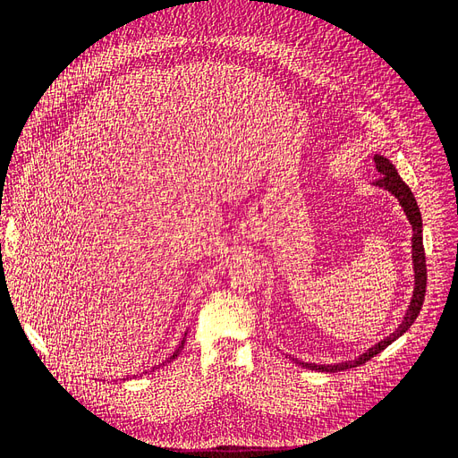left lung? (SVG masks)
<instances>
[{"label": "left lung", "instance_id": "obj_1", "mask_svg": "<svg viewBox=\"0 0 458 458\" xmlns=\"http://www.w3.org/2000/svg\"><path fill=\"white\" fill-rule=\"evenodd\" d=\"M374 164H377V170L382 174L380 179L374 182L377 187H382L386 191H390L392 195L399 200L403 212L407 214L411 225H412V269H414V290H412V298H411V306L403 317V321L395 328V332H392L390 336L380 340L378 344H374L372 348H369L363 355H359L353 361H345V363H336V365H315V363H303L298 361L300 365H303L306 369L311 370H321V372H340L345 369H353L367 363L369 359H372L374 355H378L382 350H386L387 345L392 342H395L403 332H407L411 328V325L414 323V318L419 317L422 303H424V294H426V256H424V244H422V216L419 210V204L414 200L412 192L409 189V185L399 177L395 165L387 160L382 155H374Z\"/></svg>", "mask_w": 458, "mask_h": 458}]
</instances>
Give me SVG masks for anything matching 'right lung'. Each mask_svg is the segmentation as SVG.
I'll return each mask as SVG.
<instances>
[{
    "instance_id": "1",
    "label": "right lung",
    "mask_w": 458,
    "mask_h": 458,
    "mask_svg": "<svg viewBox=\"0 0 458 458\" xmlns=\"http://www.w3.org/2000/svg\"><path fill=\"white\" fill-rule=\"evenodd\" d=\"M183 344H185V338L182 340V344H179V348H177V350L174 352V355H170V357H168V361H172V359H175V357L179 355V350H182V348H183ZM155 369H157V367H155Z\"/></svg>"
}]
</instances>
